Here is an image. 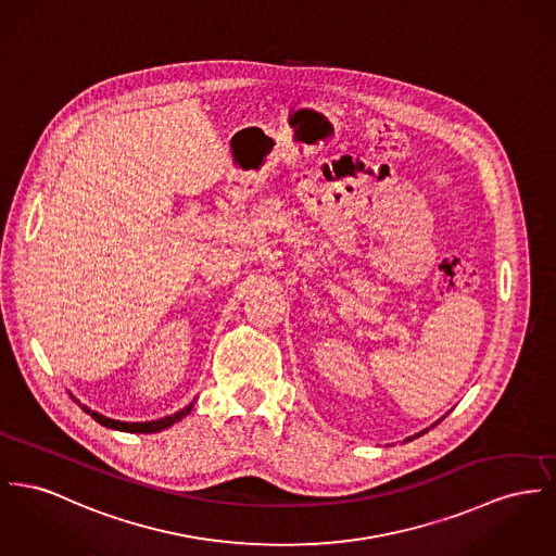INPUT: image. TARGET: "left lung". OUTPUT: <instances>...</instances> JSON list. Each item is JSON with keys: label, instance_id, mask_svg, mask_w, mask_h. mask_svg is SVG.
Instances as JSON below:
<instances>
[{"label": "left lung", "instance_id": "left-lung-1", "mask_svg": "<svg viewBox=\"0 0 556 556\" xmlns=\"http://www.w3.org/2000/svg\"><path fill=\"white\" fill-rule=\"evenodd\" d=\"M424 432H426V430H424ZM424 432H421V434H424Z\"/></svg>", "mask_w": 556, "mask_h": 556}]
</instances>
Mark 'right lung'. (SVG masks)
Returning <instances> with one entry per match:
<instances>
[{"instance_id":"1","label":"right lung","mask_w":556,"mask_h":556,"mask_svg":"<svg viewBox=\"0 0 556 556\" xmlns=\"http://www.w3.org/2000/svg\"><path fill=\"white\" fill-rule=\"evenodd\" d=\"M193 407V403L191 405H187L186 408H181V410H177L175 415H168V417H162V419H155V421H141V424H128V421H117V419H110V417H105V415H101V413H97V410H90L88 407H81L86 413H90V417L94 419V421H99L101 426H105V428H112V430H119V432H141V434H151V432H160V430H164V428H168V426H173L175 421H179L181 417H186L187 413L191 410Z\"/></svg>"}]
</instances>
